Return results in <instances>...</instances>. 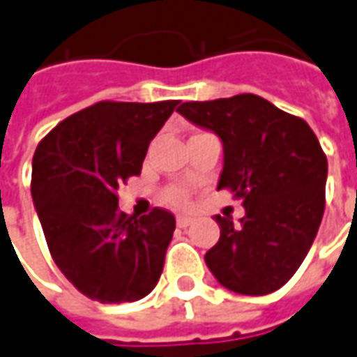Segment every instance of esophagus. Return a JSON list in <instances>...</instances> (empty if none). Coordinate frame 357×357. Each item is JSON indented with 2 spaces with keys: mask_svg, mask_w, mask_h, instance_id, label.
Instances as JSON below:
<instances>
[{
  "mask_svg": "<svg viewBox=\"0 0 357 357\" xmlns=\"http://www.w3.org/2000/svg\"><path fill=\"white\" fill-rule=\"evenodd\" d=\"M176 222H178L179 228H187L189 224H193V218H191V216H185V214H179L178 218H176Z\"/></svg>",
  "mask_w": 357,
  "mask_h": 357,
  "instance_id": "esophagus-1",
  "label": "esophagus"
}]
</instances>
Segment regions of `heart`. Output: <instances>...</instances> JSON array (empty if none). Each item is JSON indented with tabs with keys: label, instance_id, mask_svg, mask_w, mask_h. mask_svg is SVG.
<instances>
[{
	"label": "heart",
	"instance_id": "1",
	"mask_svg": "<svg viewBox=\"0 0 357 357\" xmlns=\"http://www.w3.org/2000/svg\"><path fill=\"white\" fill-rule=\"evenodd\" d=\"M164 199H166V203H170L172 206H187L189 204V191H187L185 187H168L166 191H164Z\"/></svg>",
	"mask_w": 357,
	"mask_h": 357
}]
</instances>
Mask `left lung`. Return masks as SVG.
<instances>
[{"instance_id":"left-lung-1","label":"left lung","mask_w":357,"mask_h":357,"mask_svg":"<svg viewBox=\"0 0 357 357\" xmlns=\"http://www.w3.org/2000/svg\"><path fill=\"white\" fill-rule=\"evenodd\" d=\"M178 112L218 135V189H231L245 208L238 224L214 216L220 239L204 263L236 294L282 288L303 263L325 213L326 156L317 137L303 119L255 94L183 102Z\"/></svg>"}]
</instances>
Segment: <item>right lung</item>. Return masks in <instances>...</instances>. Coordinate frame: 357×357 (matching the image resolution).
<instances>
[{
  "mask_svg": "<svg viewBox=\"0 0 357 357\" xmlns=\"http://www.w3.org/2000/svg\"><path fill=\"white\" fill-rule=\"evenodd\" d=\"M178 100L98 102L63 119L36 146L32 201L52 259L77 290L100 303L151 294L176 230L174 214L118 211V189L139 176L149 144Z\"/></svg>",
  "mask_w": 357,
  "mask_h": 357,
  "instance_id": "right-lung-1",
  "label": "right lung"
}]
</instances>
